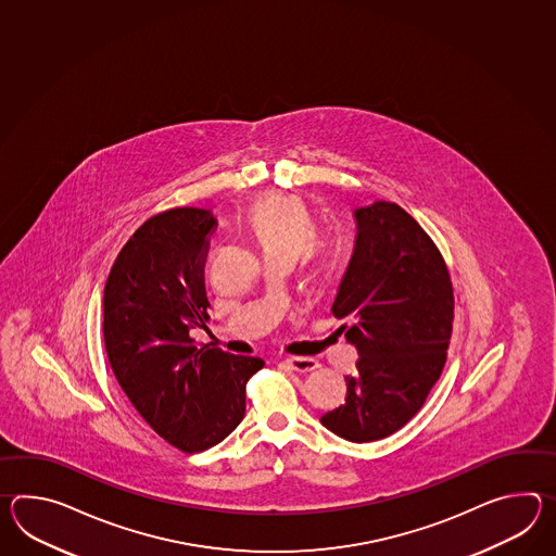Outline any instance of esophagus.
Returning <instances> with one entry per match:
<instances>
[{
	"mask_svg": "<svg viewBox=\"0 0 556 556\" xmlns=\"http://www.w3.org/2000/svg\"><path fill=\"white\" fill-rule=\"evenodd\" d=\"M283 363L289 369L296 370V372H308V370L319 367V363L311 357H289L285 358Z\"/></svg>",
	"mask_w": 556,
	"mask_h": 556,
	"instance_id": "34e87169",
	"label": "esophagus"
}]
</instances>
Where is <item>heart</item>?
Instances as JSON below:
<instances>
[{
	"mask_svg": "<svg viewBox=\"0 0 556 556\" xmlns=\"http://www.w3.org/2000/svg\"><path fill=\"white\" fill-rule=\"evenodd\" d=\"M249 223L261 248L299 255L315 235V225L296 198L271 193L260 199L249 213Z\"/></svg>",
	"mask_w": 556,
	"mask_h": 556,
	"instance_id": "heart-1",
	"label": "heart"
}]
</instances>
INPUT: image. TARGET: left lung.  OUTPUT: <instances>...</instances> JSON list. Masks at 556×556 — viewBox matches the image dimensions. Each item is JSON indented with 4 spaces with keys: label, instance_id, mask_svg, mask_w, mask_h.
I'll list each match as a JSON object with an SVG mask.
<instances>
[{
    "label": "left lung",
    "instance_id": "8db88e82",
    "mask_svg": "<svg viewBox=\"0 0 556 556\" xmlns=\"http://www.w3.org/2000/svg\"><path fill=\"white\" fill-rule=\"evenodd\" d=\"M357 237L331 313L345 319L357 370L323 415L351 443L379 441L413 419L439 381L453 331V285L431 237L407 211L375 201L353 211Z\"/></svg>",
    "mask_w": 556,
    "mask_h": 556
}]
</instances>
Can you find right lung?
Instances as JSON below:
<instances>
[{"label":"right lung","mask_w":556,"mask_h":556,"mask_svg":"<svg viewBox=\"0 0 556 556\" xmlns=\"http://www.w3.org/2000/svg\"><path fill=\"white\" fill-rule=\"evenodd\" d=\"M211 211L177 207L143 223L119 251L103 293V341L117 383L167 443L199 453L245 417V384L263 358L195 346L207 321L203 285Z\"/></svg>","instance_id":"obj_1"}]
</instances>
